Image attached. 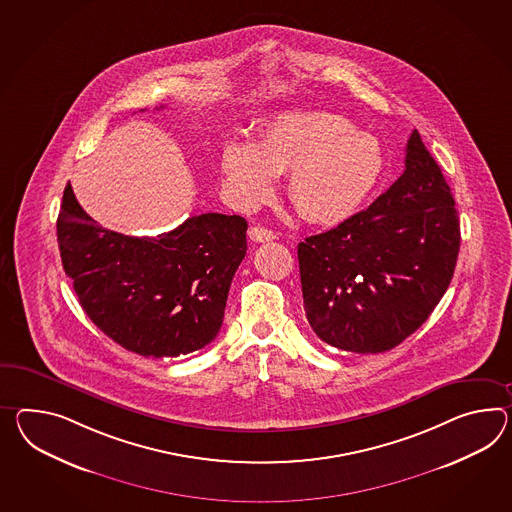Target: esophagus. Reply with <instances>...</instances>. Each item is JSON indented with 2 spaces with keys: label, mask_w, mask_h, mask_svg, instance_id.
<instances>
[{
  "label": "esophagus",
  "mask_w": 512,
  "mask_h": 512,
  "mask_svg": "<svg viewBox=\"0 0 512 512\" xmlns=\"http://www.w3.org/2000/svg\"><path fill=\"white\" fill-rule=\"evenodd\" d=\"M248 237L253 242H272L277 238L274 231L272 229H266V227H261V225H253L250 231H248Z\"/></svg>",
  "instance_id": "obj_1"
}]
</instances>
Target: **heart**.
I'll use <instances>...</instances> for the list:
<instances>
[{"label": "heart", "mask_w": 512, "mask_h": 512, "mask_svg": "<svg viewBox=\"0 0 512 512\" xmlns=\"http://www.w3.org/2000/svg\"><path fill=\"white\" fill-rule=\"evenodd\" d=\"M383 170L377 138L340 114L320 111L279 114L255 146L231 142L222 155L225 181L240 205H259L272 194L274 175L288 174V200L318 225L348 220Z\"/></svg>", "instance_id": "1"}]
</instances>
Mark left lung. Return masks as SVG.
<instances>
[{
    "instance_id": "1",
    "label": "left lung",
    "mask_w": 512,
    "mask_h": 512,
    "mask_svg": "<svg viewBox=\"0 0 512 512\" xmlns=\"http://www.w3.org/2000/svg\"><path fill=\"white\" fill-rule=\"evenodd\" d=\"M461 246L455 200L414 129L405 170L364 211L298 244L303 309L333 348L383 353L424 324Z\"/></svg>"
}]
</instances>
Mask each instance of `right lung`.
Segmentation results:
<instances>
[{
	"label": "right lung",
	"instance_id": "obj_1",
	"mask_svg": "<svg viewBox=\"0 0 512 512\" xmlns=\"http://www.w3.org/2000/svg\"><path fill=\"white\" fill-rule=\"evenodd\" d=\"M246 229L242 216L207 212L159 237H127L92 220L70 183L57 218L64 272L83 311L122 348L157 359L216 338Z\"/></svg>",
	"mask_w": 512,
	"mask_h": 512
}]
</instances>
